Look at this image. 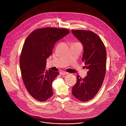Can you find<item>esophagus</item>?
Returning a JSON list of instances; mask_svg holds the SVG:
<instances>
[{"instance_id": "esophagus-1", "label": "esophagus", "mask_w": 126, "mask_h": 126, "mask_svg": "<svg viewBox=\"0 0 126 126\" xmlns=\"http://www.w3.org/2000/svg\"><path fill=\"white\" fill-rule=\"evenodd\" d=\"M69 73H67V72H64V71H61V72H60V74L61 75H67V74H68Z\"/></svg>"}]
</instances>
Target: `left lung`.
<instances>
[{"label": "left lung", "instance_id": "obj_1", "mask_svg": "<svg viewBox=\"0 0 126 126\" xmlns=\"http://www.w3.org/2000/svg\"><path fill=\"white\" fill-rule=\"evenodd\" d=\"M73 35L82 44V61L88 72L81 79L77 76V82L72 88V94L81 101L93 98L100 89L106 73V51L101 38L90 31L72 30Z\"/></svg>", "mask_w": 126, "mask_h": 126}]
</instances>
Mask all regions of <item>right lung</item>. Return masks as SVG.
Listing matches in <instances>:
<instances>
[{
	"mask_svg": "<svg viewBox=\"0 0 126 126\" xmlns=\"http://www.w3.org/2000/svg\"><path fill=\"white\" fill-rule=\"evenodd\" d=\"M69 33L66 29H38L25 41L20 57L22 77L29 94L37 100L46 101L53 95L52 82L59 72L47 70L46 61L56 42Z\"/></svg>",
	"mask_w": 126,
	"mask_h": 126,
	"instance_id": "obj_1",
	"label": "right lung"
}]
</instances>
